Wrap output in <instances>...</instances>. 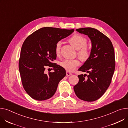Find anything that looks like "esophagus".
Here are the masks:
<instances>
[{
	"label": "esophagus",
	"instance_id": "obj_1",
	"mask_svg": "<svg viewBox=\"0 0 128 128\" xmlns=\"http://www.w3.org/2000/svg\"><path fill=\"white\" fill-rule=\"evenodd\" d=\"M72 74V72L66 71V76H71Z\"/></svg>",
	"mask_w": 128,
	"mask_h": 128
}]
</instances>
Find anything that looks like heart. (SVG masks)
I'll return each mask as SVG.
<instances>
[{"label": "heart", "instance_id": "obj_1", "mask_svg": "<svg viewBox=\"0 0 128 128\" xmlns=\"http://www.w3.org/2000/svg\"><path fill=\"white\" fill-rule=\"evenodd\" d=\"M68 42L78 49V54L83 60H88L91 54L90 47L87 45V38L79 34H74L69 39ZM61 42H58L54 47V52L57 56L61 54ZM80 65V60L78 58L72 60L66 59L60 63V66L67 72H72L76 68Z\"/></svg>", "mask_w": 128, "mask_h": 128}]
</instances>
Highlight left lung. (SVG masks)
<instances>
[{
	"label": "left lung",
	"instance_id": "left-lung-1",
	"mask_svg": "<svg viewBox=\"0 0 128 128\" xmlns=\"http://www.w3.org/2000/svg\"><path fill=\"white\" fill-rule=\"evenodd\" d=\"M76 31L90 38L92 48L90 58L78 70L89 74L78 76L79 81L74 86V91L79 99L94 101L104 94L111 83L115 68L114 47L109 38L96 29L88 27Z\"/></svg>",
	"mask_w": 128,
	"mask_h": 128
}]
</instances>
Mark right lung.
Listing matches in <instances>:
<instances>
[{"label":"right lung","mask_w":128,"mask_h":128,"mask_svg":"<svg viewBox=\"0 0 128 128\" xmlns=\"http://www.w3.org/2000/svg\"><path fill=\"white\" fill-rule=\"evenodd\" d=\"M74 31V29L44 27L31 34L24 42L19 70L23 88L32 98L42 101L54 95L59 82L66 75L63 68L53 62L56 58L55 45ZM47 66L52 67L54 72L45 74Z\"/></svg>","instance_id":"obj_1"}]
</instances>
